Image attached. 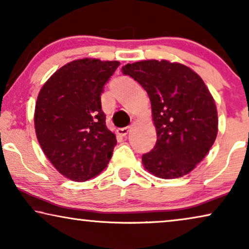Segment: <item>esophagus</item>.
I'll return each mask as SVG.
<instances>
[{
	"label": "esophagus",
	"instance_id": "obj_1",
	"mask_svg": "<svg viewBox=\"0 0 249 249\" xmlns=\"http://www.w3.org/2000/svg\"><path fill=\"white\" fill-rule=\"evenodd\" d=\"M130 128H131L130 125H128V127H124V128H119V129H117V134L119 136H122V137H124V136L129 132V130H130Z\"/></svg>",
	"mask_w": 249,
	"mask_h": 249
}]
</instances>
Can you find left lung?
I'll list each match as a JSON object with an SVG mask.
<instances>
[{"label": "left lung", "mask_w": 249, "mask_h": 249, "mask_svg": "<svg viewBox=\"0 0 249 249\" xmlns=\"http://www.w3.org/2000/svg\"><path fill=\"white\" fill-rule=\"evenodd\" d=\"M147 91L158 141L142 156L159 178L186 176L205 158L217 135V112L202 78L190 68L166 60H145L122 67Z\"/></svg>", "instance_id": "left-lung-1"}]
</instances>
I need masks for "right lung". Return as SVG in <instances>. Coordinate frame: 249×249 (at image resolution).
Wrapping results in <instances>:
<instances>
[{
  "label": "right lung",
  "mask_w": 249,
  "mask_h": 249,
  "mask_svg": "<svg viewBox=\"0 0 249 249\" xmlns=\"http://www.w3.org/2000/svg\"><path fill=\"white\" fill-rule=\"evenodd\" d=\"M118 61L80 59L44 84L35 107V130L44 154L61 175L86 181L103 171L117 145L102 111L101 95Z\"/></svg>",
  "instance_id": "add662e5"
}]
</instances>
